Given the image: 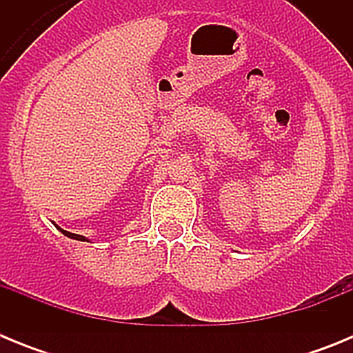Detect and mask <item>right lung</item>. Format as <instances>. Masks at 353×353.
Here are the masks:
<instances>
[{
  "mask_svg": "<svg viewBox=\"0 0 353 353\" xmlns=\"http://www.w3.org/2000/svg\"><path fill=\"white\" fill-rule=\"evenodd\" d=\"M58 230H60L61 233H63V235H67V236H70V239H76V240H86L84 239L83 235H76V233H70V232H65V230H61V228H58Z\"/></svg>",
  "mask_w": 353,
  "mask_h": 353,
  "instance_id": "add662e5",
  "label": "right lung"
}]
</instances>
